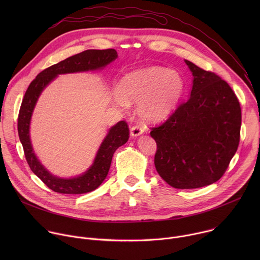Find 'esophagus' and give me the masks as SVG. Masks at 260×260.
I'll list each match as a JSON object with an SVG mask.
<instances>
[{"label": "esophagus", "instance_id": "34e87169", "mask_svg": "<svg viewBox=\"0 0 260 260\" xmlns=\"http://www.w3.org/2000/svg\"><path fill=\"white\" fill-rule=\"evenodd\" d=\"M143 133H144V127L143 126L135 125L131 128V136H133V137H138V136L142 135Z\"/></svg>", "mask_w": 260, "mask_h": 260}]
</instances>
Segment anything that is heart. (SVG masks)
<instances>
[{
	"mask_svg": "<svg viewBox=\"0 0 260 260\" xmlns=\"http://www.w3.org/2000/svg\"><path fill=\"white\" fill-rule=\"evenodd\" d=\"M184 81L177 71L164 67H148L125 75L114 93V103L127 108L138 103V112L146 120H159L178 104Z\"/></svg>",
	"mask_w": 260,
	"mask_h": 260,
	"instance_id": "obj_1",
	"label": "heart"
}]
</instances>
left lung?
<instances>
[{
	"instance_id": "obj_1",
	"label": "left lung",
	"mask_w": 260,
	"mask_h": 260,
	"mask_svg": "<svg viewBox=\"0 0 260 260\" xmlns=\"http://www.w3.org/2000/svg\"><path fill=\"white\" fill-rule=\"evenodd\" d=\"M193 75L190 96L151 128L157 149L154 165L174 188L192 189L218 181L240 143V102L226 81L185 60Z\"/></svg>"
}]
</instances>
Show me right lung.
Listing matches in <instances>:
<instances>
[{
    "instance_id": "1",
    "label": "right lung",
    "mask_w": 260,
    "mask_h": 260,
    "mask_svg": "<svg viewBox=\"0 0 260 260\" xmlns=\"http://www.w3.org/2000/svg\"><path fill=\"white\" fill-rule=\"evenodd\" d=\"M117 57L115 49H89L70 56L40 72L28 85L22 99L18 113L17 129L19 140L28 167L51 190L66 194H81L96 189L106 179L117 148L125 144L129 138L126 121H119L110 129L102 143L92 167L82 176L73 179H60L49 174L37 159L29 140V121L34 107L44 87L59 74L83 72L104 68Z\"/></svg>"
}]
</instances>
